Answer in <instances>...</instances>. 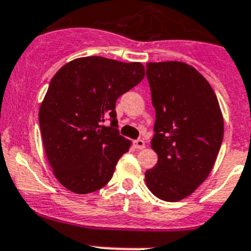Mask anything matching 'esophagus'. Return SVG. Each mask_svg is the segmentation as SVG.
<instances>
[{
  "mask_svg": "<svg viewBox=\"0 0 251 251\" xmlns=\"http://www.w3.org/2000/svg\"><path fill=\"white\" fill-rule=\"evenodd\" d=\"M134 146H136V149L138 150H143L145 149V146H146V143H145V141L143 140H136L134 141Z\"/></svg>",
  "mask_w": 251,
  "mask_h": 251,
  "instance_id": "34e87169",
  "label": "esophagus"
}]
</instances>
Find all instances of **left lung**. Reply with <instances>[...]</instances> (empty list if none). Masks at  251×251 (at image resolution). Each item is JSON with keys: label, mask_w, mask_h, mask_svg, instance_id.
I'll use <instances>...</instances> for the list:
<instances>
[{"label": "left lung", "mask_w": 251, "mask_h": 251, "mask_svg": "<svg viewBox=\"0 0 251 251\" xmlns=\"http://www.w3.org/2000/svg\"><path fill=\"white\" fill-rule=\"evenodd\" d=\"M156 111L151 147L157 164L146 171L149 189L176 202L192 194L211 173L224 138V119L208 81L183 62L147 63Z\"/></svg>", "instance_id": "8db88e82"}]
</instances>
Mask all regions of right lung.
<instances>
[{
	"label": "right lung",
	"mask_w": 251,
	"mask_h": 251,
	"mask_svg": "<svg viewBox=\"0 0 251 251\" xmlns=\"http://www.w3.org/2000/svg\"><path fill=\"white\" fill-rule=\"evenodd\" d=\"M143 77L141 63L96 55L68 62L54 75L40 105L39 124L48 161L64 188L87 194L109 183L129 150L118 130L115 102Z\"/></svg>",
	"instance_id": "obj_1"
}]
</instances>
